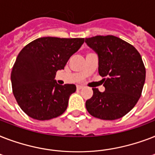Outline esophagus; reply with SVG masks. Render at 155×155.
Wrapping results in <instances>:
<instances>
[{"label":"esophagus","instance_id":"esophagus-1","mask_svg":"<svg viewBox=\"0 0 155 155\" xmlns=\"http://www.w3.org/2000/svg\"><path fill=\"white\" fill-rule=\"evenodd\" d=\"M83 87H84V86H83V85H77V86H76V88H77L78 90L82 89Z\"/></svg>","mask_w":155,"mask_h":155}]
</instances>
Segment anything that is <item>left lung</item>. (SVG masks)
<instances>
[{
  "mask_svg": "<svg viewBox=\"0 0 155 155\" xmlns=\"http://www.w3.org/2000/svg\"><path fill=\"white\" fill-rule=\"evenodd\" d=\"M97 52L99 74L105 91L92 88L93 95L85 105L87 112L102 120L124 117L138 101L146 80V68L141 54L127 42L113 35L85 38Z\"/></svg>",
  "mask_w": 155,
  "mask_h": 155,
  "instance_id": "8db88e82",
  "label": "left lung"
}]
</instances>
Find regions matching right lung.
Masks as SVG:
<instances>
[{"mask_svg": "<svg viewBox=\"0 0 155 155\" xmlns=\"http://www.w3.org/2000/svg\"><path fill=\"white\" fill-rule=\"evenodd\" d=\"M84 38L43 37L34 40L18 54L11 72L13 96L29 117L39 120L62 115L75 84L59 85L54 80Z\"/></svg>", "mask_w": 155, "mask_h": 155, "instance_id": "obj_1", "label": "right lung"}]
</instances>
